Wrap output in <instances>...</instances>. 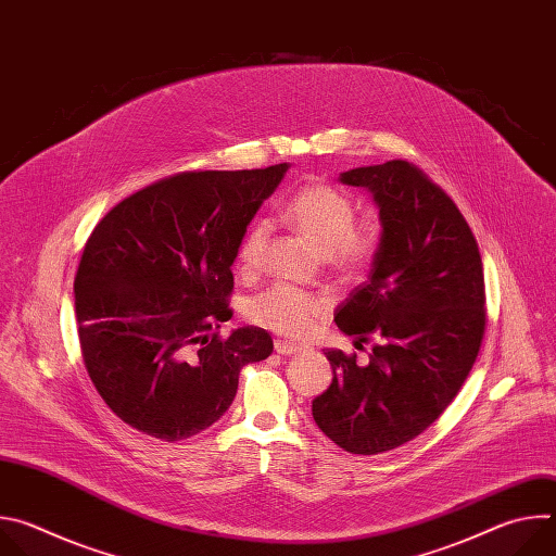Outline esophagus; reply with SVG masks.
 I'll use <instances>...</instances> for the list:
<instances>
[{
	"label": "esophagus",
	"instance_id": "esophagus-1",
	"mask_svg": "<svg viewBox=\"0 0 556 556\" xmlns=\"http://www.w3.org/2000/svg\"><path fill=\"white\" fill-rule=\"evenodd\" d=\"M275 352L281 354V356H290V354H299L301 348L299 345H292L288 341H275Z\"/></svg>",
	"mask_w": 556,
	"mask_h": 556
}]
</instances>
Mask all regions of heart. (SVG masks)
Segmentation results:
<instances>
[{"mask_svg":"<svg viewBox=\"0 0 556 556\" xmlns=\"http://www.w3.org/2000/svg\"><path fill=\"white\" fill-rule=\"evenodd\" d=\"M286 219L305 237L330 268L343 279L361 277L380 242V226L374 219H356L354 200L324 182L301 187L283 211ZM270 237L266 219L255 222L237 247V266L244 275L260 268ZM328 294L305 292L277 283L260 292L249 303V319L283 339L301 341L312 334L316 321L330 309Z\"/></svg>","mask_w":556,"mask_h":556,"instance_id":"obj_1","label":"heart"}]
</instances>
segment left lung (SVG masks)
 I'll return each mask as SVG.
<instances>
[{"instance_id": "obj_1", "label": "left lung", "mask_w": 556, "mask_h": 556, "mask_svg": "<svg viewBox=\"0 0 556 556\" xmlns=\"http://www.w3.org/2000/svg\"><path fill=\"white\" fill-rule=\"evenodd\" d=\"M341 182L374 195L382 235L334 321L356 348L376 343L367 365L326 352L334 378L312 416L343 451L376 455L420 435L462 389L486 330L484 268L464 215L416 165L358 167Z\"/></svg>"}]
</instances>
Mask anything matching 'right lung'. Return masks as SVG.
<instances>
[{
	"label": "right lung",
	"instance_id": "right-lung-1",
	"mask_svg": "<svg viewBox=\"0 0 556 556\" xmlns=\"http://www.w3.org/2000/svg\"><path fill=\"white\" fill-rule=\"evenodd\" d=\"M288 165L182 172L118 202L88 237L74 277L78 343L105 405L129 427L187 440L230 407L240 369L270 356L262 328H217L232 262Z\"/></svg>",
	"mask_w": 556,
	"mask_h": 556
}]
</instances>
